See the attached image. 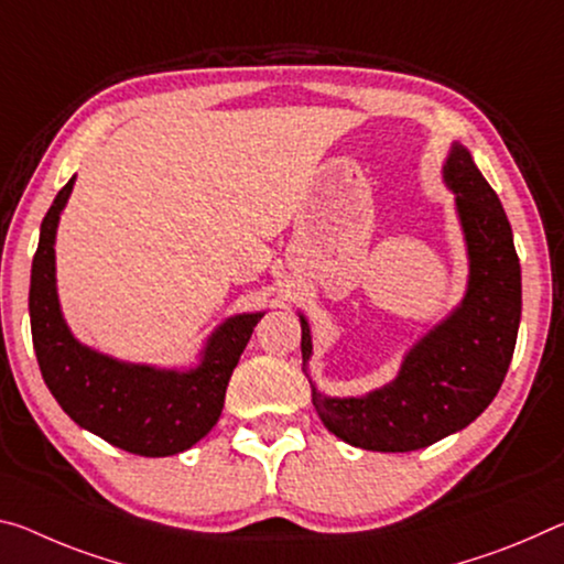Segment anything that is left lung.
<instances>
[{
	"label": "left lung",
	"instance_id": "8db88e82",
	"mask_svg": "<svg viewBox=\"0 0 564 564\" xmlns=\"http://www.w3.org/2000/svg\"><path fill=\"white\" fill-rule=\"evenodd\" d=\"M467 240L469 281L457 308L409 348L399 377L366 397H326L311 383L330 434L369 452H414L459 432L485 411L507 377L522 316V273L507 213L469 150L444 163ZM301 318L303 366L311 328Z\"/></svg>",
	"mask_w": 564,
	"mask_h": 564
}]
</instances>
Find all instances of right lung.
<instances>
[{"label": "right lung", "instance_id": "add662e5", "mask_svg": "<svg viewBox=\"0 0 564 564\" xmlns=\"http://www.w3.org/2000/svg\"><path fill=\"white\" fill-rule=\"evenodd\" d=\"M75 177L57 193L40 228L32 261L30 321L42 379L87 432L140 457H170L191 449L216 426L226 389L243 354L258 314L230 316L213 330L193 369H155L124 364L79 344L59 311L55 279V236Z\"/></svg>", "mask_w": 564, "mask_h": 564}]
</instances>
